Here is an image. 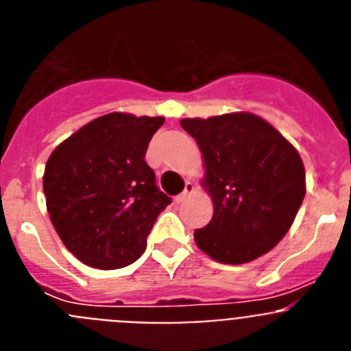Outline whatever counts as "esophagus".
<instances>
[{"label":"esophagus","mask_w":351,"mask_h":351,"mask_svg":"<svg viewBox=\"0 0 351 351\" xmlns=\"http://www.w3.org/2000/svg\"><path fill=\"white\" fill-rule=\"evenodd\" d=\"M193 190H195V186H193V182H190V181H186V184H184V190H182V193H179L178 197H176V202L178 204H181V202H184L186 198L190 197L191 193H193Z\"/></svg>","instance_id":"1"}]
</instances>
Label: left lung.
I'll return each mask as SVG.
<instances>
[{
	"label": "left lung",
	"mask_w": 351,
	"mask_h": 351,
	"mask_svg": "<svg viewBox=\"0 0 351 351\" xmlns=\"http://www.w3.org/2000/svg\"><path fill=\"white\" fill-rule=\"evenodd\" d=\"M204 154L213 219L195 243L221 263H246L280 243L306 195L295 147L267 121L250 112L182 119Z\"/></svg>",
	"instance_id": "8db88e82"
}]
</instances>
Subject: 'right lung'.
<instances>
[{"mask_svg": "<svg viewBox=\"0 0 351 351\" xmlns=\"http://www.w3.org/2000/svg\"><path fill=\"white\" fill-rule=\"evenodd\" d=\"M163 117L112 112L54 149L43 193L56 232L86 265L121 269L145 251L147 235L172 198L156 186L145 151Z\"/></svg>", "mask_w": 351, "mask_h": 351, "instance_id": "right-lung-1", "label": "right lung"}]
</instances>
